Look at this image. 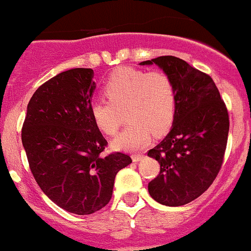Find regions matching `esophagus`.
I'll list each match as a JSON object with an SVG mask.
<instances>
[{"label": "esophagus", "instance_id": "esophagus-1", "mask_svg": "<svg viewBox=\"0 0 251 251\" xmlns=\"http://www.w3.org/2000/svg\"><path fill=\"white\" fill-rule=\"evenodd\" d=\"M143 158H144V154H140V153L133 154V156H131V159H133V162H135V163L136 162H140Z\"/></svg>", "mask_w": 251, "mask_h": 251}]
</instances>
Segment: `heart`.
I'll return each instance as SVG.
<instances>
[{
	"instance_id": "b5f03b06",
	"label": "heart",
	"mask_w": 251,
	"mask_h": 251,
	"mask_svg": "<svg viewBox=\"0 0 251 251\" xmlns=\"http://www.w3.org/2000/svg\"><path fill=\"white\" fill-rule=\"evenodd\" d=\"M108 100L94 99L89 111L95 126L113 135L126 108L129 123L112 146L122 151H139L151 140L152 133L162 135L169 130L176 115L177 94L172 77L161 71L146 72L133 68L116 69L104 86Z\"/></svg>"
}]
</instances>
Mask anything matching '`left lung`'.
<instances>
[{
	"label": "left lung",
	"instance_id": "8db88e82",
	"mask_svg": "<svg viewBox=\"0 0 251 251\" xmlns=\"http://www.w3.org/2000/svg\"><path fill=\"white\" fill-rule=\"evenodd\" d=\"M157 65L176 87L172 129L147 156L161 172L149 183L154 201L168 206L187 204L205 192L220 170L228 136V112L215 83L204 72L173 55L140 63Z\"/></svg>",
	"mask_w": 251,
	"mask_h": 251
}]
</instances>
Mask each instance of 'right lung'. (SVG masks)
<instances>
[{"label":"right lung","mask_w":251,"mask_h":251,"mask_svg":"<svg viewBox=\"0 0 251 251\" xmlns=\"http://www.w3.org/2000/svg\"><path fill=\"white\" fill-rule=\"evenodd\" d=\"M92 69H71L42 84L30 99L22 130L31 173L46 196L77 215L104 208L116 174L128 154L102 156L107 141L89 106L95 90Z\"/></svg>","instance_id":"1"}]
</instances>
